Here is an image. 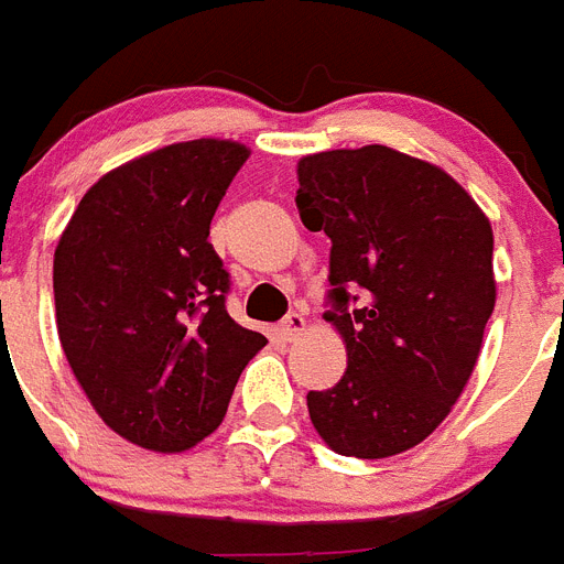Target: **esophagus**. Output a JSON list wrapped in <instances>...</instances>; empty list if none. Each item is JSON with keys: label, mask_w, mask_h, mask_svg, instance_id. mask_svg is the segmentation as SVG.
<instances>
[{"label": "esophagus", "mask_w": 564, "mask_h": 564, "mask_svg": "<svg viewBox=\"0 0 564 564\" xmlns=\"http://www.w3.org/2000/svg\"><path fill=\"white\" fill-rule=\"evenodd\" d=\"M304 329H306V318L301 313H290L281 322V333H283V338H286V341H295V338L301 336Z\"/></svg>", "instance_id": "obj_1"}]
</instances>
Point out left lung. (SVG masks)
I'll use <instances>...</instances> for the list:
<instances>
[{
    "instance_id": "left-lung-1",
    "label": "left lung",
    "mask_w": 564,
    "mask_h": 564,
    "mask_svg": "<svg viewBox=\"0 0 564 564\" xmlns=\"http://www.w3.org/2000/svg\"><path fill=\"white\" fill-rule=\"evenodd\" d=\"M297 214L324 231V313L347 370L306 393L315 432L347 457L400 455L446 420L473 377L492 306L487 214L434 164L368 144L297 162Z\"/></svg>"
}]
</instances>
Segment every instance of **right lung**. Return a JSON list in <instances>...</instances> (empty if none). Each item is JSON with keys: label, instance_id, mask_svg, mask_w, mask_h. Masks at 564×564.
Masks as SVG:
<instances>
[{"label": "right lung", "instance_id": "right-lung-1", "mask_svg": "<svg viewBox=\"0 0 564 564\" xmlns=\"http://www.w3.org/2000/svg\"><path fill=\"white\" fill-rule=\"evenodd\" d=\"M249 159L237 141L153 150L86 191L54 251L57 333L100 420L150 452H185L228 411L267 336L228 315L210 219Z\"/></svg>", "mask_w": 564, "mask_h": 564}]
</instances>
